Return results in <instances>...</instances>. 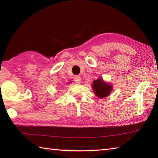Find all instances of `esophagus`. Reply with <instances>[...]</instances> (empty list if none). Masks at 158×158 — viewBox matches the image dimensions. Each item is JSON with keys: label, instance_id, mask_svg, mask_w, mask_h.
<instances>
[{"label": "esophagus", "instance_id": "34e87169", "mask_svg": "<svg viewBox=\"0 0 158 158\" xmlns=\"http://www.w3.org/2000/svg\"><path fill=\"white\" fill-rule=\"evenodd\" d=\"M74 81H75V82L77 83V84H81V77H79V76H75V77H74Z\"/></svg>", "mask_w": 158, "mask_h": 158}]
</instances>
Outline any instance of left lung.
I'll list each match as a JSON object with an SVG mask.
<instances>
[{
  "label": "left lung",
  "mask_w": 158,
  "mask_h": 158,
  "mask_svg": "<svg viewBox=\"0 0 158 158\" xmlns=\"http://www.w3.org/2000/svg\"><path fill=\"white\" fill-rule=\"evenodd\" d=\"M92 87L96 96L100 98L107 97L113 89L111 84L104 81L102 78L93 81Z\"/></svg>",
  "instance_id": "1"
}]
</instances>
